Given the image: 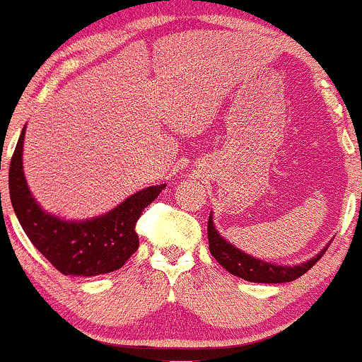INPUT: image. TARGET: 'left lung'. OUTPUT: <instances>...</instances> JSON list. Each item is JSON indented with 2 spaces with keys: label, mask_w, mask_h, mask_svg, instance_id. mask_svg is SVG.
I'll return each instance as SVG.
<instances>
[{
  "label": "left lung",
  "mask_w": 362,
  "mask_h": 362,
  "mask_svg": "<svg viewBox=\"0 0 362 362\" xmlns=\"http://www.w3.org/2000/svg\"><path fill=\"white\" fill-rule=\"evenodd\" d=\"M207 238H209V252L211 255L221 264L228 272L233 276L242 277L250 282H267V284H279V282H291L303 274L308 272L311 267L320 260V257L327 252V247L323 248L318 255L308 262H303L300 265H277L271 262H264L255 257L248 255L238 248L233 247L230 242L223 238L218 233V230L213 224V214H209L207 221Z\"/></svg>",
  "instance_id": "obj_1"
}]
</instances>
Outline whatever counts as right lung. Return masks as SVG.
I'll use <instances>...</instances> for the list:
<instances>
[{"instance_id":"right-lung-1","label":"right lung","mask_w":362,"mask_h":362,"mask_svg":"<svg viewBox=\"0 0 362 362\" xmlns=\"http://www.w3.org/2000/svg\"><path fill=\"white\" fill-rule=\"evenodd\" d=\"M25 127L10 161V199L25 235L64 276H98L122 267L139 247L136 223L165 189L151 185L132 194L117 207L86 221H64L35 202L23 177ZM1 195V194H0Z\"/></svg>"}]
</instances>
